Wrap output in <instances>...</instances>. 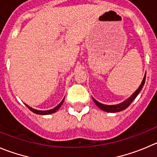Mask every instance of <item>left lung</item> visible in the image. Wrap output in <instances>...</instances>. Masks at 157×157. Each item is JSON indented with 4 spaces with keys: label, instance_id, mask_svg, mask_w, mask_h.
<instances>
[{
    "label": "left lung",
    "instance_id": "8db88e82",
    "mask_svg": "<svg viewBox=\"0 0 157 157\" xmlns=\"http://www.w3.org/2000/svg\"><path fill=\"white\" fill-rule=\"evenodd\" d=\"M145 80H146V75L144 76L143 77V80L142 81V83L140 84V86L139 87V88L135 91V93L130 97L129 98L127 99L126 101H125L124 102L122 103L119 104V105H103V104L100 103V102L97 101L94 98H93L94 101V103L96 104L97 106L99 108H101V110L103 111H105L107 112H121V111H123V110H125V108H128L130 105L132 104V102L136 99V98L137 97V95L139 94V93L140 92V90H142L143 88V85H144L145 83Z\"/></svg>",
    "mask_w": 157,
    "mask_h": 157
}]
</instances>
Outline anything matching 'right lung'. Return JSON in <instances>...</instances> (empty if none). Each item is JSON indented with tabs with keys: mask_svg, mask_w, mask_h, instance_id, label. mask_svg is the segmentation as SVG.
<instances>
[{
	"mask_svg": "<svg viewBox=\"0 0 157 157\" xmlns=\"http://www.w3.org/2000/svg\"><path fill=\"white\" fill-rule=\"evenodd\" d=\"M64 99H65V98H64L63 100L62 101L60 102V103L59 104V105H57V106L56 107V108H52V109H50V110H48V111H39V110H36V109H34V108H31V107H29V105H26V104H25V105L28 107V108H29V109L31 110V111H32V112H34V113H36V114H38V115H49V114H52V113H54V112H56L57 111V110L59 109V108H60L61 105H62L63 103Z\"/></svg>",
	"mask_w": 157,
	"mask_h": 157,
	"instance_id": "right-lung-1",
	"label": "right lung"
}]
</instances>
